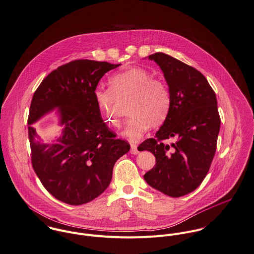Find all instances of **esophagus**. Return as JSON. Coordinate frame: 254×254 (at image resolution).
Masks as SVG:
<instances>
[{"mask_svg":"<svg viewBox=\"0 0 254 254\" xmlns=\"http://www.w3.org/2000/svg\"><path fill=\"white\" fill-rule=\"evenodd\" d=\"M139 152L138 151V149H137V145L135 144V143H131L130 144V153L131 154H137V153Z\"/></svg>","mask_w":254,"mask_h":254,"instance_id":"obj_1","label":"esophagus"}]
</instances>
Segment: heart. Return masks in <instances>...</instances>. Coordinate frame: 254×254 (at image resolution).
Instances as JSON below:
<instances>
[{"instance_id": "1", "label": "heart", "mask_w": 254, "mask_h": 254, "mask_svg": "<svg viewBox=\"0 0 254 254\" xmlns=\"http://www.w3.org/2000/svg\"><path fill=\"white\" fill-rule=\"evenodd\" d=\"M109 88L97 87L95 101L103 119L113 127L121 124L119 102L129 98L128 119L123 131L131 142L138 141L150 126L162 125L167 119L172 103L168 85L140 67H128L110 76Z\"/></svg>"}]
</instances>
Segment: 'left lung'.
Returning a JSON list of instances; mask_svg holds the SVG:
<instances>
[{
	"label": "left lung",
	"mask_w": 254,
	"mask_h": 254,
	"mask_svg": "<svg viewBox=\"0 0 254 254\" xmlns=\"http://www.w3.org/2000/svg\"><path fill=\"white\" fill-rule=\"evenodd\" d=\"M162 69L172 103L154 138L138 150L154 154L156 165L144 175L153 189L172 197L196 190L214 158L221 120L214 90L196 68L164 53L148 57ZM175 139L171 145L165 144Z\"/></svg>",
	"instance_id": "8db88e82"
}]
</instances>
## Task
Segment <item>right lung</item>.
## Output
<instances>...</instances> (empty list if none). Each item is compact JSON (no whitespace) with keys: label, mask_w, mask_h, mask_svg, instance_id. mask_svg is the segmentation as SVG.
Here are the masks:
<instances>
[{"label":"right lung","mask_w":254,"mask_h":254,"mask_svg":"<svg viewBox=\"0 0 254 254\" xmlns=\"http://www.w3.org/2000/svg\"><path fill=\"white\" fill-rule=\"evenodd\" d=\"M119 65L75 60L53 70L34 92L27 121L31 163L60 201L81 205L98 197L111 183L117 160L130 149L104 123L94 97L103 75ZM56 108L62 135L43 144L32 125Z\"/></svg>","instance_id":"right-lung-1"}]
</instances>
